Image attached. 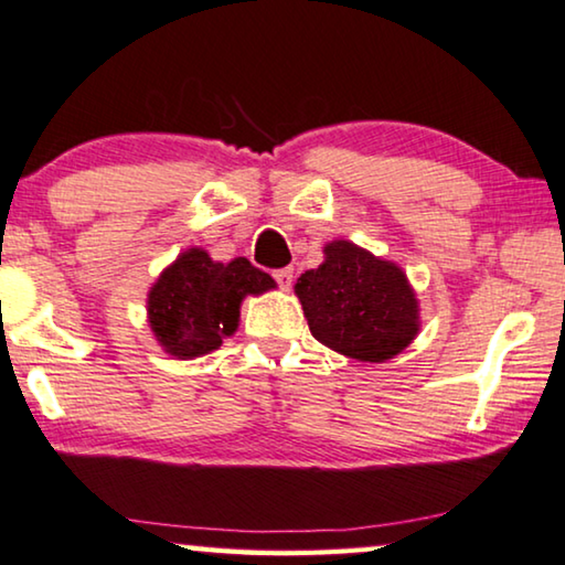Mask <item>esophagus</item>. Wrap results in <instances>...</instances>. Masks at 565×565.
I'll return each instance as SVG.
<instances>
[{
    "label": "esophagus",
    "mask_w": 565,
    "mask_h": 565,
    "mask_svg": "<svg viewBox=\"0 0 565 565\" xmlns=\"http://www.w3.org/2000/svg\"><path fill=\"white\" fill-rule=\"evenodd\" d=\"M273 277L277 280V285H280L282 290H290L292 288V280H296V275H292L290 267H282V269H275Z\"/></svg>",
    "instance_id": "1"
}]
</instances>
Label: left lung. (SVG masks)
<instances>
[{
	"mask_svg": "<svg viewBox=\"0 0 565 565\" xmlns=\"http://www.w3.org/2000/svg\"><path fill=\"white\" fill-rule=\"evenodd\" d=\"M323 255L296 282L310 333L359 362H384L411 347L420 313L403 269L347 239L329 242Z\"/></svg>",
	"mask_w": 565,
	"mask_h": 565,
	"instance_id": "8db88e82",
	"label": "left lung"
}]
</instances>
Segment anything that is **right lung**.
I'll return each instance as SVG.
<instances>
[{"mask_svg": "<svg viewBox=\"0 0 565 565\" xmlns=\"http://www.w3.org/2000/svg\"><path fill=\"white\" fill-rule=\"evenodd\" d=\"M275 288V280L249 259L214 263L206 249H188L147 292V318L170 356L195 359L222 347L239 326L247 296Z\"/></svg>", "mask_w": 565, "mask_h": 565, "instance_id": "1", "label": "right lung"}]
</instances>
